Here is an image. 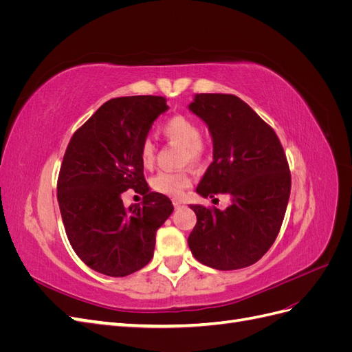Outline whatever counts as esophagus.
I'll use <instances>...</instances> for the list:
<instances>
[{
	"label": "esophagus",
	"mask_w": 352,
	"mask_h": 352,
	"mask_svg": "<svg viewBox=\"0 0 352 352\" xmlns=\"http://www.w3.org/2000/svg\"><path fill=\"white\" fill-rule=\"evenodd\" d=\"M173 206H175V208L185 207V201H182V199H173Z\"/></svg>",
	"instance_id": "1"
}]
</instances>
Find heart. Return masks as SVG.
Returning <instances> with one entry per match:
<instances>
[{
	"label": "heart",
	"instance_id": "obj_1",
	"mask_svg": "<svg viewBox=\"0 0 352 352\" xmlns=\"http://www.w3.org/2000/svg\"><path fill=\"white\" fill-rule=\"evenodd\" d=\"M162 133L168 141L182 145L184 162L198 163L204 158L207 146L201 140L199 124L188 116L177 114L170 117L162 126ZM140 158L145 167H151L155 160V146L150 140L142 141L140 146ZM190 185V176L186 172H160L153 180L151 186L157 192L179 198Z\"/></svg>",
	"mask_w": 352,
	"mask_h": 352
}]
</instances>
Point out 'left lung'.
<instances>
[{
    "instance_id": "obj_1",
    "label": "left lung",
    "mask_w": 352,
    "mask_h": 352,
    "mask_svg": "<svg viewBox=\"0 0 352 352\" xmlns=\"http://www.w3.org/2000/svg\"><path fill=\"white\" fill-rule=\"evenodd\" d=\"M189 110L208 126L212 163L197 186L201 197L229 194L226 210L190 206L197 225L188 245L217 270L257 263L278 238L291 194V172L278 135L230 94H197Z\"/></svg>"
}]
</instances>
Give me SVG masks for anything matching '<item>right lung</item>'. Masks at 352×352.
<instances>
[{"mask_svg":"<svg viewBox=\"0 0 352 352\" xmlns=\"http://www.w3.org/2000/svg\"><path fill=\"white\" fill-rule=\"evenodd\" d=\"M167 109L155 95L113 98L67 145L57 182L60 212L72 248L95 272L123 278L145 267L158 228L173 212L166 195L148 192L140 158L142 141ZM127 188L144 195L142 206H122Z\"/></svg>","mask_w":352,"mask_h":352,"instance_id":"add662e5","label":"right lung"}]
</instances>
